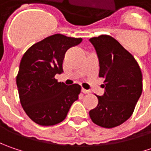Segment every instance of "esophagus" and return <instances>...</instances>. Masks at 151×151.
<instances>
[{
  "mask_svg": "<svg viewBox=\"0 0 151 151\" xmlns=\"http://www.w3.org/2000/svg\"><path fill=\"white\" fill-rule=\"evenodd\" d=\"M81 91H82L83 93H85V94H88V93L90 92V91L86 90V89H84V88H82V89H81Z\"/></svg>",
  "mask_w": 151,
  "mask_h": 151,
  "instance_id": "34e87169",
  "label": "esophagus"
}]
</instances>
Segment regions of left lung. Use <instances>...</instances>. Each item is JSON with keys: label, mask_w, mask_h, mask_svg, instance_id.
<instances>
[{"label": "left lung", "mask_w": 151, "mask_h": 151, "mask_svg": "<svg viewBox=\"0 0 151 151\" xmlns=\"http://www.w3.org/2000/svg\"><path fill=\"white\" fill-rule=\"evenodd\" d=\"M99 60V76L105 91L96 96L98 104L89 112L91 121L111 129L130 118L143 89L142 73L129 51L109 35L90 38Z\"/></svg>", "instance_id": "obj_1"}]
</instances>
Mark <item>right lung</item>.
Segmentation results:
<instances>
[{"label":"right lung","mask_w":151,"mask_h":151,"mask_svg":"<svg viewBox=\"0 0 151 151\" xmlns=\"http://www.w3.org/2000/svg\"><path fill=\"white\" fill-rule=\"evenodd\" d=\"M81 41L57 33L34 44L22 56L17 86L22 107L34 123L42 126L60 123L78 99L81 86H66L55 76L63 72L65 52Z\"/></svg>","instance_id":"add662e5"}]
</instances>
